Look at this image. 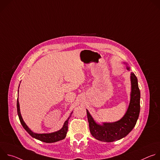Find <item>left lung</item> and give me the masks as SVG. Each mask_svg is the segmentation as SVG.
I'll list each match as a JSON object with an SVG mask.
<instances>
[{
	"label": "left lung",
	"mask_w": 160,
	"mask_h": 160,
	"mask_svg": "<svg viewBox=\"0 0 160 160\" xmlns=\"http://www.w3.org/2000/svg\"><path fill=\"white\" fill-rule=\"evenodd\" d=\"M128 71L130 68L127 63ZM131 92L130 103L124 116L115 122H102L101 124L96 122L87 109V115L91 134L98 141L111 142L118 141L127 136L134 128L138 120L140 112L141 93L138 86V81L133 72L130 73Z\"/></svg>",
	"instance_id": "8db88e82"
}]
</instances>
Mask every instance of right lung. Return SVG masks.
Wrapping results in <instances>:
<instances>
[{
	"label": "right lung",
	"mask_w": 160,
	"mask_h": 160,
	"mask_svg": "<svg viewBox=\"0 0 160 160\" xmlns=\"http://www.w3.org/2000/svg\"><path fill=\"white\" fill-rule=\"evenodd\" d=\"M18 92H19V90H18ZM17 111H18V115L19 117V119L20 120L21 124L22 126L23 127L25 130L32 137V138L39 140L40 141L46 142V143H52V142H56L59 141H61L64 139L66 138V135L68 132V121H69L70 118L71 117V115L72 112H71L70 117L68 118V119L64 122L62 127L54 132L51 133H37L33 132L25 123L24 122L23 119L22 118V116L21 115V112H20V108H19V100H18V99H17Z\"/></svg>",
	"instance_id": "add662e5"
}]
</instances>
